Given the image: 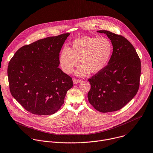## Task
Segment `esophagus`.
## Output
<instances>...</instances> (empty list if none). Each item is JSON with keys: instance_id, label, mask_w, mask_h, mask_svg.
I'll use <instances>...</instances> for the list:
<instances>
[{"instance_id": "1", "label": "esophagus", "mask_w": 153, "mask_h": 153, "mask_svg": "<svg viewBox=\"0 0 153 153\" xmlns=\"http://www.w3.org/2000/svg\"><path fill=\"white\" fill-rule=\"evenodd\" d=\"M80 82H81L80 80L76 79H73V83H74V84H77V83H80Z\"/></svg>"}]
</instances>
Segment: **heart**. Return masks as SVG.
I'll use <instances>...</instances> for the list:
<instances>
[{"mask_svg":"<svg viewBox=\"0 0 153 153\" xmlns=\"http://www.w3.org/2000/svg\"><path fill=\"white\" fill-rule=\"evenodd\" d=\"M112 53V45L105 37L83 36L74 39L70 47H64L59 55V64L66 74L71 73L74 68L82 65L76 71L80 77L86 76L90 71L98 73L108 65Z\"/></svg>","mask_w":153,"mask_h":153,"instance_id":"1","label":"heart"}]
</instances>
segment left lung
<instances>
[{
	"instance_id": "left-lung-1",
	"label": "left lung",
	"mask_w": 153,
	"mask_h": 153,
	"mask_svg": "<svg viewBox=\"0 0 153 153\" xmlns=\"http://www.w3.org/2000/svg\"><path fill=\"white\" fill-rule=\"evenodd\" d=\"M111 41L113 52L108 65L88 79V101L103 113L118 111L137 94L140 77V60L133 45L124 36L108 30H98Z\"/></svg>"
}]
</instances>
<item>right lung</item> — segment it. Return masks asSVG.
<instances>
[{
    "instance_id": "obj_1",
    "label": "right lung",
    "mask_w": 153,
    "mask_h": 153,
    "mask_svg": "<svg viewBox=\"0 0 153 153\" xmlns=\"http://www.w3.org/2000/svg\"><path fill=\"white\" fill-rule=\"evenodd\" d=\"M69 33L39 39L19 48L10 60L8 76L13 97L28 112L52 115L64 103L72 79L59 67Z\"/></svg>"
}]
</instances>
